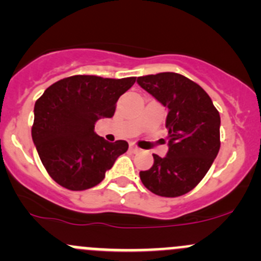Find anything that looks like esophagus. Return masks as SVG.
I'll return each mask as SVG.
<instances>
[{
    "mask_svg": "<svg viewBox=\"0 0 261 261\" xmlns=\"http://www.w3.org/2000/svg\"><path fill=\"white\" fill-rule=\"evenodd\" d=\"M130 150H131V151H133V152H139V151H140V147H138L136 145H134V144H131V145H130Z\"/></svg>",
    "mask_w": 261,
    "mask_h": 261,
    "instance_id": "1",
    "label": "esophagus"
}]
</instances>
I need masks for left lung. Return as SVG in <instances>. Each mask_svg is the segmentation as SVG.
<instances>
[{
	"label": "left lung",
	"instance_id": "obj_1",
	"mask_svg": "<svg viewBox=\"0 0 261 261\" xmlns=\"http://www.w3.org/2000/svg\"><path fill=\"white\" fill-rule=\"evenodd\" d=\"M141 88L167 109L168 150L152 154L154 164L140 172L144 186L162 197H179L203 179L220 150V114L201 86L178 73L138 78Z\"/></svg>",
	"mask_w": 261,
	"mask_h": 261
}]
</instances>
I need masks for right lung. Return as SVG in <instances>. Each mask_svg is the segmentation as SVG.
Instances as JSON below:
<instances>
[{
    "label": "right lung",
    "mask_w": 261,
    "mask_h": 261,
    "mask_svg": "<svg viewBox=\"0 0 261 261\" xmlns=\"http://www.w3.org/2000/svg\"><path fill=\"white\" fill-rule=\"evenodd\" d=\"M136 77L72 75L48 87L35 102L31 136L48 174L70 191H84L103 180L125 140L109 143L94 133L99 118L115 114L116 102Z\"/></svg>",
    "instance_id": "add662e5"
}]
</instances>
